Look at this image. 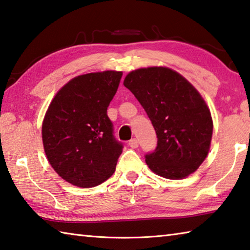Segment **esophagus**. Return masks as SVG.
Returning a JSON list of instances; mask_svg holds the SVG:
<instances>
[{"instance_id": "1", "label": "esophagus", "mask_w": 250, "mask_h": 250, "mask_svg": "<svg viewBox=\"0 0 250 250\" xmlns=\"http://www.w3.org/2000/svg\"><path fill=\"white\" fill-rule=\"evenodd\" d=\"M129 145H130V147H132V148H137V147L139 146V142H138V140H137V139H131V140L129 141Z\"/></svg>"}]
</instances>
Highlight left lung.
<instances>
[{
  "instance_id": "1",
  "label": "left lung",
  "mask_w": 250,
  "mask_h": 250,
  "mask_svg": "<svg viewBox=\"0 0 250 250\" xmlns=\"http://www.w3.org/2000/svg\"><path fill=\"white\" fill-rule=\"evenodd\" d=\"M124 85L146 111L157 146L145 155L149 169L167 179L196 171L210 149L213 121L198 90L176 71L151 66L130 72Z\"/></svg>"
}]
</instances>
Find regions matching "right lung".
<instances>
[{
  "label": "right lung",
  "mask_w": 250,
  "mask_h": 250,
  "mask_svg": "<svg viewBox=\"0 0 250 250\" xmlns=\"http://www.w3.org/2000/svg\"><path fill=\"white\" fill-rule=\"evenodd\" d=\"M122 72L72 79L59 90L42 122V143L57 174L81 188L101 185L115 172L124 145L113 137L107 108Z\"/></svg>",
  "instance_id": "1"
}]
</instances>
